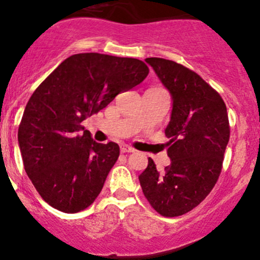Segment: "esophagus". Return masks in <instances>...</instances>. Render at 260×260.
<instances>
[{"mask_svg":"<svg viewBox=\"0 0 260 260\" xmlns=\"http://www.w3.org/2000/svg\"><path fill=\"white\" fill-rule=\"evenodd\" d=\"M121 152L122 153H132V152H135V148L127 146V144H123V146H121Z\"/></svg>","mask_w":260,"mask_h":260,"instance_id":"obj_1","label":"esophagus"}]
</instances>
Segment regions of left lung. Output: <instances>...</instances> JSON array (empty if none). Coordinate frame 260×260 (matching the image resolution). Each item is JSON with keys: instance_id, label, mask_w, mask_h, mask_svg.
Returning a JSON list of instances; mask_svg holds the SVG:
<instances>
[{"instance_id": "1", "label": "left lung", "mask_w": 260, "mask_h": 260, "mask_svg": "<svg viewBox=\"0 0 260 260\" xmlns=\"http://www.w3.org/2000/svg\"><path fill=\"white\" fill-rule=\"evenodd\" d=\"M146 62L172 95L166 128L171 165L158 172L152 158L138 177L143 194L163 217L196 208L217 183L229 142L225 103L219 93L189 68L151 57Z\"/></svg>"}]
</instances>
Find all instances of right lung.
Masks as SVG:
<instances>
[{"mask_svg": "<svg viewBox=\"0 0 260 260\" xmlns=\"http://www.w3.org/2000/svg\"><path fill=\"white\" fill-rule=\"evenodd\" d=\"M137 58L78 53L66 58L31 95L20 128L24 171L43 201L63 213L91 206L119 155L81 123L148 76Z\"/></svg>", "mask_w": 260, "mask_h": 260, "instance_id": "obj_1", "label": "right lung"}]
</instances>
